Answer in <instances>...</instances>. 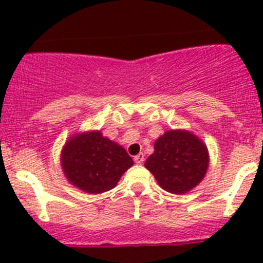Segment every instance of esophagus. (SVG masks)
<instances>
[{
    "label": "esophagus",
    "mask_w": 263,
    "mask_h": 263,
    "mask_svg": "<svg viewBox=\"0 0 263 263\" xmlns=\"http://www.w3.org/2000/svg\"><path fill=\"white\" fill-rule=\"evenodd\" d=\"M134 160H135V163H137V164H142L144 163V160H145V155L142 153H140L139 155H136L134 158Z\"/></svg>",
    "instance_id": "1"
}]
</instances>
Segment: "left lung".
<instances>
[{
	"label": "left lung",
	"mask_w": 263,
	"mask_h": 263,
	"mask_svg": "<svg viewBox=\"0 0 263 263\" xmlns=\"http://www.w3.org/2000/svg\"><path fill=\"white\" fill-rule=\"evenodd\" d=\"M145 166L166 192L184 195L205 177L209 168L206 145L193 134L171 129L159 137Z\"/></svg>",
	"instance_id": "8db88e82"
}]
</instances>
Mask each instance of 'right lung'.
<instances>
[{"label":"right lung","instance_id":"add662e5","mask_svg":"<svg viewBox=\"0 0 263 263\" xmlns=\"http://www.w3.org/2000/svg\"><path fill=\"white\" fill-rule=\"evenodd\" d=\"M61 164L71 184L94 195L115 188L134 160L121 145L100 131H91L70 137L62 148Z\"/></svg>","mask_w":263,"mask_h":263}]
</instances>
